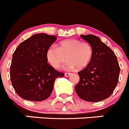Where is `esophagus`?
<instances>
[{
    "label": "esophagus",
    "mask_w": 129,
    "mask_h": 129,
    "mask_svg": "<svg viewBox=\"0 0 129 129\" xmlns=\"http://www.w3.org/2000/svg\"><path fill=\"white\" fill-rule=\"evenodd\" d=\"M71 75V74L69 73H65V76H66V77H69V76Z\"/></svg>",
    "instance_id": "esophagus-1"
}]
</instances>
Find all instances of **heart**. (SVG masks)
I'll return each instance as SVG.
<instances>
[{
  "instance_id": "1",
  "label": "heart",
  "mask_w": 129,
  "mask_h": 129,
  "mask_svg": "<svg viewBox=\"0 0 129 129\" xmlns=\"http://www.w3.org/2000/svg\"><path fill=\"white\" fill-rule=\"evenodd\" d=\"M93 55L91 46L87 42H82L77 39H68L60 41L57 45L48 49L46 57L52 68H58L66 60L68 61L64 68L72 70L75 68L82 69L88 66Z\"/></svg>"
}]
</instances>
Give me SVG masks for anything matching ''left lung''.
Here are the masks:
<instances>
[{
    "mask_svg": "<svg viewBox=\"0 0 129 129\" xmlns=\"http://www.w3.org/2000/svg\"><path fill=\"white\" fill-rule=\"evenodd\" d=\"M91 46L93 55L86 68L78 73L75 91L80 99L98 102L111 95L117 86L120 68L116 54L96 36L80 35Z\"/></svg>",
    "mask_w": 129,
    "mask_h": 129,
    "instance_id": "8db88e82",
    "label": "left lung"
}]
</instances>
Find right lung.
I'll use <instances>...</instances> for the list:
<instances>
[{
	"label": "right lung",
	"instance_id": "1",
	"mask_svg": "<svg viewBox=\"0 0 129 129\" xmlns=\"http://www.w3.org/2000/svg\"><path fill=\"white\" fill-rule=\"evenodd\" d=\"M56 40L55 36L36 34L19 44L12 56L10 78L17 93L25 100H45L53 89L56 78L64 74L47 62L46 53Z\"/></svg>",
	"mask_w": 129,
	"mask_h": 129
}]
</instances>
